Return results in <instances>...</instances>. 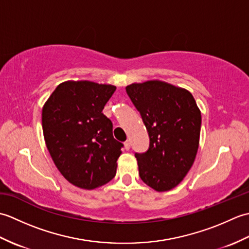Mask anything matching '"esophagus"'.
I'll return each mask as SVG.
<instances>
[{
    "mask_svg": "<svg viewBox=\"0 0 249 249\" xmlns=\"http://www.w3.org/2000/svg\"><path fill=\"white\" fill-rule=\"evenodd\" d=\"M124 147H125L126 150H129L130 149V141L129 140H126L124 142Z\"/></svg>",
    "mask_w": 249,
    "mask_h": 249,
    "instance_id": "1",
    "label": "esophagus"
}]
</instances>
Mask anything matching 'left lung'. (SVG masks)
I'll list each match as a JSON object with an SVG mask.
<instances>
[{"mask_svg":"<svg viewBox=\"0 0 249 249\" xmlns=\"http://www.w3.org/2000/svg\"><path fill=\"white\" fill-rule=\"evenodd\" d=\"M126 92L141 114L150 147L135 156L139 176L156 192L181 183L197 155L201 112L189 91L165 81L131 83Z\"/></svg>","mask_w":249,"mask_h":249,"instance_id":"obj_1","label":"left lung"}]
</instances>
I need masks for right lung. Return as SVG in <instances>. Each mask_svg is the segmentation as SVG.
<instances>
[{"instance_id": "obj_1", "label": "right lung", "mask_w": 249, "mask_h": 249, "mask_svg": "<svg viewBox=\"0 0 249 249\" xmlns=\"http://www.w3.org/2000/svg\"><path fill=\"white\" fill-rule=\"evenodd\" d=\"M111 84L65 81L47 99L41 112L50 156L68 182L95 189L116 173L123 144L112 135V122L103 113L115 91Z\"/></svg>"}]
</instances>
